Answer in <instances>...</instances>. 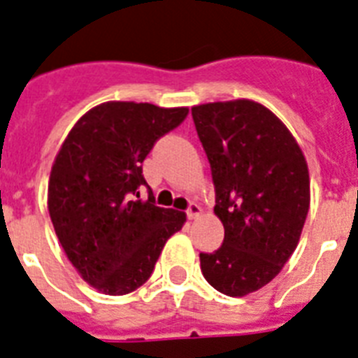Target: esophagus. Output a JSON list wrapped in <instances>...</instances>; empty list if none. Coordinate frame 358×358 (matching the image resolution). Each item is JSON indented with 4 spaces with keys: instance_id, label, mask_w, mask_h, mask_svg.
Segmentation results:
<instances>
[{
    "instance_id": "obj_1",
    "label": "esophagus",
    "mask_w": 358,
    "mask_h": 358,
    "mask_svg": "<svg viewBox=\"0 0 358 358\" xmlns=\"http://www.w3.org/2000/svg\"><path fill=\"white\" fill-rule=\"evenodd\" d=\"M200 215H202V208H200L199 204H191L187 208V217L191 220H194V219H199Z\"/></svg>"
}]
</instances>
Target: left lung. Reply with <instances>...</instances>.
<instances>
[{
	"label": "left lung",
	"mask_w": 358,
	"mask_h": 358,
	"mask_svg": "<svg viewBox=\"0 0 358 358\" xmlns=\"http://www.w3.org/2000/svg\"><path fill=\"white\" fill-rule=\"evenodd\" d=\"M191 113L224 226V243L200 254V270L213 289L243 298L274 280L294 254L309 213V167L294 136L261 103H206Z\"/></svg>",
	"instance_id": "1"
}]
</instances>
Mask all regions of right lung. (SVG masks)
Instances as JSON below:
<instances>
[{
    "label": "right lung",
    "instance_id": "right-lung-1",
    "mask_svg": "<svg viewBox=\"0 0 358 358\" xmlns=\"http://www.w3.org/2000/svg\"><path fill=\"white\" fill-rule=\"evenodd\" d=\"M187 106L108 101L84 113L51 167L48 209L64 252L86 283L110 296L129 294L149 280L184 211L139 200L141 164Z\"/></svg>",
    "mask_w": 358,
    "mask_h": 358
}]
</instances>
